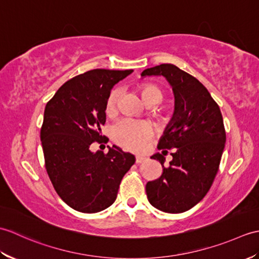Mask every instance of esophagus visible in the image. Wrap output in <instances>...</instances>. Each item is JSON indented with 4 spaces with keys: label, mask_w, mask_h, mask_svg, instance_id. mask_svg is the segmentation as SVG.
I'll list each match as a JSON object with an SVG mask.
<instances>
[{
    "label": "esophagus",
    "mask_w": 259,
    "mask_h": 259,
    "mask_svg": "<svg viewBox=\"0 0 259 259\" xmlns=\"http://www.w3.org/2000/svg\"><path fill=\"white\" fill-rule=\"evenodd\" d=\"M146 160H147V158L145 156H137L136 157V162L137 163H141V162H144Z\"/></svg>",
    "instance_id": "1"
}]
</instances>
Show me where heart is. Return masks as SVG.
<instances>
[{"label": "heart", "mask_w": 259, "mask_h": 259, "mask_svg": "<svg viewBox=\"0 0 259 259\" xmlns=\"http://www.w3.org/2000/svg\"><path fill=\"white\" fill-rule=\"evenodd\" d=\"M139 90L144 101L149 107L160 103L163 98L161 89L155 84H142L140 85ZM120 98V89H113L110 92L106 103L107 114H113L117 111ZM151 133V128L148 123L130 118H124L113 125L112 138L114 142H117L123 149L138 151L145 146L146 141L150 138Z\"/></svg>", "instance_id": "1"}]
</instances>
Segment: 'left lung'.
I'll use <instances>...</instances> for the list:
<instances>
[{
  "label": "left lung",
  "instance_id": "1",
  "mask_svg": "<svg viewBox=\"0 0 259 259\" xmlns=\"http://www.w3.org/2000/svg\"><path fill=\"white\" fill-rule=\"evenodd\" d=\"M162 75L171 85L175 111L159 140L158 149H172L166 158L155 153L162 174L146 185L148 200L159 210L178 213L197 205L210 189L226 142L218 104L201 82L170 63L146 69L141 76Z\"/></svg>",
  "mask_w": 259,
  "mask_h": 259
}]
</instances>
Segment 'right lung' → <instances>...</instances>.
I'll return each instance as SVG.
<instances>
[{"instance_id":"1","label":"right lung","mask_w":259,"mask_h":259,"mask_svg":"<svg viewBox=\"0 0 259 259\" xmlns=\"http://www.w3.org/2000/svg\"><path fill=\"white\" fill-rule=\"evenodd\" d=\"M133 70L95 69L67 81L47 103L41 141L47 172L57 194L74 210L85 213L111 206L121 180L136 158L117 146L92 152L103 142L106 103L114 84Z\"/></svg>"}]
</instances>
